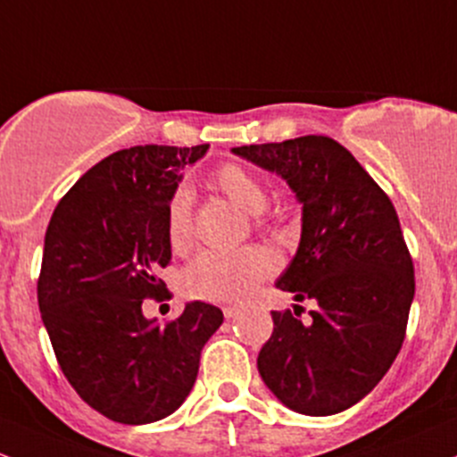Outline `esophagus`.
I'll return each mask as SVG.
<instances>
[{
    "instance_id": "34e87169",
    "label": "esophagus",
    "mask_w": 457,
    "mask_h": 457,
    "mask_svg": "<svg viewBox=\"0 0 457 457\" xmlns=\"http://www.w3.org/2000/svg\"><path fill=\"white\" fill-rule=\"evenodd\" d=\"M223 315L228 317V320H234V317L238 315V306H225V309H223Z\"/></svg>"
}]
</instances>
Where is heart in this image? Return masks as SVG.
Here are the masks:
<instances>
[{"label":"heart","instance_id":"1","mask_svg":"<svg viewBox=\"0 0 457 457\" xmlns=\"http://www.w3.org/2000/svg\"><path fill=\"white\" fill-rule=\"evenodd\" d=\"M216 186L229 201L247 214H261L267 205V192L258 177L238 164H225L216 170ZM166 237L175 253H186L195 241L192 229V195L186 188L170 196L166 208ZM276 271V258L265 249L241 252H205L181 273L186 295L208 302H241L261 280Z\"/></svg>","mask_w":457,"mask_h":457}]
</instances>
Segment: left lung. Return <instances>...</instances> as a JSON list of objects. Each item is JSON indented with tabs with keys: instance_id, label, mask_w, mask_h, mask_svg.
<instances>
[{
	"instance_id": "obj_1",
	"label": "left lung",
	"mask_w": 457,
	"mask_h": 457,
	"mask_svg": "<svg viewBox=\"0 0 457 457\" xmlns=\"http://www.w3.org/2000/svg\"><path fill=\"white\" fill-rule=\"evenodd\" d=\"M232 153L295 192L300 245L276 287L315 302L309 321L271 311L258 372L297 414H339L374 390L405 339L416 285L396 210L353 153L326 136Z\"/></svg>"
}]
</instances>
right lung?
<instances>
[{
    "label": "right lung",
    "instance_id": "obj_1",
    "mask_svg": "<svg viewBox=\"0 0 457 457\" xmlns=\"http://www.w3.org/2000/svg\"><path fill=\"white\" fill-rule=\"evenodd\" d=\"M131 146L89 168L56 205L46 232L37 295L59 366L79 396L122 425L170 416L199 372L201 350L223 324L205 302H188L160 326L144 300L170 297L166 208L181 170L208 153Z\"/></svg>",
    "mask_w": 457,
    "mask_h": 457
}]
</instances>
